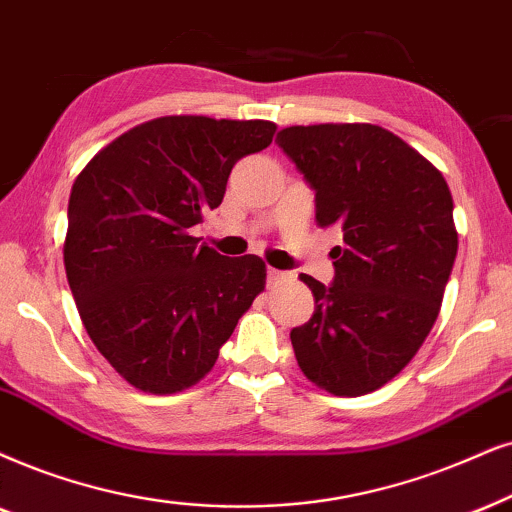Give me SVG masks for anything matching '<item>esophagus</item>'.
I'll use <instances>...</instances> for the list:
<instances>
[{
    "mask_svg": "<svg viewBox=\"0 0 512 512\" xmlns=\"http://www.w3.org/2000/svg\"><path fill=\"white\" fill-rule=\"evenodd\" d=\"M283 278H286V274H283V271H278V269H274V267H269V271H267V281H269V286H274V283H281Z\"/></svg>",
    "mask_w": 512,
    "mask_h": 512,
    "instance_id": "1",
    "label": "esophagus"
}]
</instances>
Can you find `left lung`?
<instances>
[{
	"label": "left lung",
	"mask_w": 512,
	"mask_h": 512,
	"mask_svg": "<svg viewBox=\"0 0 512 512\" xmlns=\"http://www.w3.org/2000/svg\"><path fill=\"white\" fill-rule=\"evenodd\" d=\"M276 144L316 191V222L338 226L335 281L302 274L314 316L290 331L302 373L335 397L368 394L416 357L435 326L458 231L442 172L371 122L286 127Z\"/></svg>",
	"instance_id": "8db88e82"
}]
</instances>
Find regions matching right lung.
<instances>
[{
	"mask_svg": "<svg viewBox=\"0 0 512 512\" xmlns=\"http://www.w3.org/2000/svg\"><path fill=\"white\" fill-rule=\"evenodd\" d=\"M274 134L269 120L165 115L120 134L77 174L68 286L96 349L137 390L200 383L264 290L260 257L231 260L189 229L219 208L231 167Z\"/></svg>",
	"mask_w": 512,
	"mask_h": 512,
	"instance_id": "right-lung-1",
	"label": "right lung"
}]
</instances>
